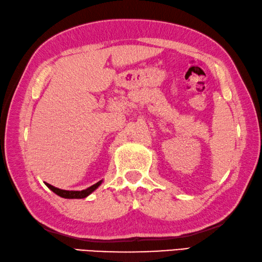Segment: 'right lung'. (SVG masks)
<instances>
[{"label": "right lung", "instance_id": "1", "mask_svg": "<svg viewBox=\"0 0 262 262\" xmlns=\"http://www.w3.org/2000/svg\"><path fill=\"white\" fill-rule=\"evenodd\" d=\"M102 181H98L97 183H95L94 185H92V187H89L87 189L84 190H81V191H70V190H61V189H58L54 187V185H51L49 183H46L47 187H48L51 191H54L56 194H58V196L63 197V198H69V199H74V198H85L87 196H89L90 193H92L93 191H95L99 185H101Z\"/></svg>", "mask_w": 262, "mask_h": 262}]
</instances>
